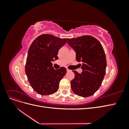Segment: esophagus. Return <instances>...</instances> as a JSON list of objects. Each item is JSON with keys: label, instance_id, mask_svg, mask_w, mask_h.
I'll return each mask as SVG.
<instances>
[{"label": "esophagus", "instance_id": "obj_1", "mask_svg": "<svg viewBox=\"0 0 129 129\" xmlns=\"http://www.w3.org/2000/svg\"><path fill=\"white\" fill-rule=\"evenodd\" d=\"M67 72H71V70H69V69H67Z\"/></svg>", "mask_w": 129, "mask_h": 129}]
</instances>
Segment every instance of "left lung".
<instances>
[{
  "mask_svg": "<svg viewBox=\"0 0 129 129\" xmlns=\"http://www.w3.org/2000/svg\"><path fill=\"white\" fill-rule=\"evenodd\" d=\"M68 45L75 50L76 58L82 62L81 74L73 71L75 77L71 87L76 95L86 97L92 95L99 89L105 74L106 56L100 41L91 36L67 39Z\"/></svg>",
  "mask_w": 129,
  "mask_h": 129,
  "instance_id": "8db88e82",
  "label": "left lung"
}]
</instances>
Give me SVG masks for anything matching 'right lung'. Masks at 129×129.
Returning a JSON list of instances; mask_svg holds the SVG:
<instances>
[{
	"mask_svg": "<svg viewBox=\"0 0 129 129\" xmlns=\"http://www.w3.org/2000/svg\"><path fill=\"white\" fill-rule=\"evenodd\" d=\"M67 38L61 39L50 34H42L30 45L26 59L25 73L31 87L41 95L56 92L60 80L66 75L64 67L54 69L52 61L57 59L59 49Z\"/></svg>",
	"mask_w": 129,
	"mask_h": 129,
	"instance_id": "add662e5",
	"label": "right lung"
}]
</instances>
